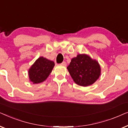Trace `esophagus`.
I'll return each mask as SVG.
<instances>
[{"label": "esophagus", "instance_id": "1", "mask_svg": "<svg viewBox=\"0 0 128 128\" xmlns=\"http://www.w3.org/2000/svg\"><path fill=\"white\" fill-rule=\"evenodd\" d=\"M60 65H62L63 66H66V63L65 62H63L62 63H61Z\"/></svg>", "mask_w": 128, "mask_h": 128}]
</instances>
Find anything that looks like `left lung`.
<instances>
[{
	"label": "left lung",
	"instance_id": "left-lung-1",
	"mask_svg": "<svg viewBox=\"0 0 128 128\" xmlns=\"http://www.w3.org/2000/svg\"><path fill=\"white\" fill-rule=\"evenodd\" d=\"M67 69L73 81L80 86L92 84L101 74L98 62L86 54H78L72 59Z\"/></svg>",
	"mask_w": 128,
	"mask_h": 128
}]
</instances>
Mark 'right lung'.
I'll list each match as a JSON object with an SVG mask.
<instances>
[{
    "label": "right lung",
    "mask_w": 128,
    "mask_h": 128,
    "mask_svg": "<svg viewBox=\"0 0 128 128\" xmlns=\"http://www.w3.org/2000/svg\"><path fill=\"white\" fill-rule=\"evenodd\" d=\"M54 66L55 63L53 61L42 56L40 57L28 70L30 80L34 84L45 81L51 73Z\"/></svg>",
    "instance_id": "1"
}]
</instances>
